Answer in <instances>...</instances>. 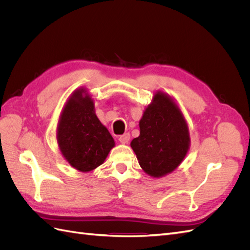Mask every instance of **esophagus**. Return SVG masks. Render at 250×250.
<instances>
[{
  "label": "esophagus",
  "mask_w": 250,
  "mask_h": 250,
  "mask_svg": "<svg viewBox=\"0 0 250 250\" xmlns=\"http://www.w3.org/2000/svg\"><path fill=\"white\" fill-rule=\"evenodd\" d=\"M129 140H130V134L129 133H124V134L120 135V137H119V141H120V143H122V144H127L128 142H129Z\"/></svg>",
  "instance_id": "1"
}]
</instances>
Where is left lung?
<instances>
[{
    "instance_id": "8db88e82",
    "label": "left lung",
    "mask_w": 250,
    "mask_h": 250,
    "mask_svg": "<svg viewBox=\"0 0 250 250\" xmlns=\"http://www.w3.org/2000/svg\"><path fill=\"white\" fill-rule=\"evenodd\" d=\"M141 168L154 178L173 172L190 148V133L183 112L172 98L155 93L140 121V135L131 141Z\"/></svg>"
}]
</instances>
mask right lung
Listing matches in <instances>:
<instances>
[{
    "label": "right lung",
    "mask_w": 250,
    "mask_h": 250,
    "mask_svg": "<svg viewBox=\"0 0 250 250\" xmlns=\"http://www.w3.org/2000/svg\"><path fill=\"white\" fill-rule=\"evenodd\" d=\"M60 152L73 168L89 172L99 167L115 147L111 134L95 113L94 100L84 88L70 96L57 125Z\"/></svg>",
    "instance_id": "1"
}]
</instances>
